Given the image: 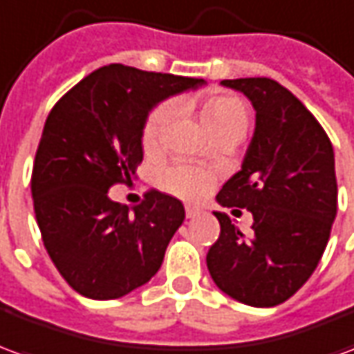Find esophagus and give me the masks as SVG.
Wrapping results in <instances>:
<instances>
[{"instance_id":"esophagus-1","label":"esophagus","mask_w":354,"mask_h":354,"mask_svg":"<svg viewBox=\"0 0 354 354\" xmlns=\"http://www.w3.org/2000/svg\"><path fill=\"white\" fill-rule=\"evenodd\" d=\"M201 214V210L197 207H192V205H187L185 207V216L187 218H195V216H199Z\"/></svg>"}]
</instances>
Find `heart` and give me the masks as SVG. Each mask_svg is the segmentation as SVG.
<instances>
[{"mask_svg":"<svg viewBox=\"0 0 354 354\" xmlns=\"http://www.w3.org/2000/svg\"><path fill=\"white\" fill-rule=\"evenodd\" d=\"M172 115H174V108L170 104H162L149 113L142 129V144L146 149L157 146ZM201 121L207 127L208 132L222 131L230 127L246 129L248 111L241 98L231 94H220L207 98L201 106ZM212 184H214V176L208 170L192 165H180L165 174V185L184 199H201L212 187Z\"/></svg>","mask_w":354,"mask_h":354,"instance_id":"1","label":"heart"}]
</instances>
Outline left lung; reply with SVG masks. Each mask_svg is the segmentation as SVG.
Wrapping results in <instances>:
<instances>
[{
	"instance_id": "left-lung-1",
	"label": "left lung",
	"mask_w": 354,
	"mask_h": 354,
	"mask_svg": "<svg viewBox=\"0 0 354 354\" xmlns=\"http://www.w3.org/2000/svg\"><path fill=\"white\" fill-rule=\"evenodd\" d=\"M252 102L256 129L241 170L223 184L222 207L252 212L245 235L214 212L220 237L207 266L216 286L241 304L274 307L304 286L330 239L337 212L334 147L288 88L269 77L223 80Z\"/></svg>"
}]
</instances>
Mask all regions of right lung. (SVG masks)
<instances>
[{
  "instance_id": "add662e5",
  "label": "right lung",
  "mask_w": 354,
  "mask_h": 354,
  "mask_svg": "<svg viewBox=\"0 0 354 354\" xmlns=\"http://www.w3.org/2000/svg\"><path fill=\"white\" fill-rule=\"evenodd\" d=\"M207 81L109 64L81 80L50 109L32 172L43 245L81 296L117 299L146 284L185 218L182 201L146 193L129 207L108 197L142 162L149 111Z\"/></svg>"
}]
</instances>
